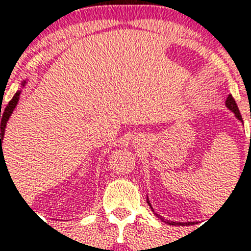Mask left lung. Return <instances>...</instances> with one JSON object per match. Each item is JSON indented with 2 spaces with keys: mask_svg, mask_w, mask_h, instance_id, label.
Segmentation results:
<instances>
[{
  "mask_svg": "<svg viewBox=\"0 0 251 251\" xmlns=\"http://www.w3.org/2000/svg\"><path fill=\"white\" fill-rule=\"evenodd\" d=\"M226 106L228 108V109L233 112L234 116H236V118H237L238 121H241L242 124H244V121H242V117H241V113H240L237 104H236V101H234V99H233V96H232V95H228V98H226ZM147 203H149L150 207H151V210H152L153 214L156 215L157 218L160 219L161 222L167 223V224H169V226H190V224H194V222H171V220H167V219H164L163 216H160L159 214H156V212L153 211L152 206H151V203H150L149 195H147Z\"/></svg>",
  "mask_w": 251,
  "mask_h": 251,
  "instance_id": "8db88e82",
  "label": "left lung"
}]
</instances>
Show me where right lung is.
<instances>
[{
	"label": "right lung",
	"instance_id": "1",
	"mask_svg": "<svg viewBox=\"0 0 251 251\" xmlns=\"http://www.w3.org/2000/svg\"><path fill=\"white\" fill-rule=\"evenodd\" d=\"M25 86V80L22 83V87ZM22 90H18L15 92V95L13 96V99L10 100L9 104L6 105V108L3 110H0V118H1V125H0V161L3 157V151H2V142H3V135H5V129L6 125H7V121H9L10 116L13 114L14 109L17 108L18 101H19V95H21Z\"/></svg>",
	"mask_w": 251,
	"mask_h": 251
}]
</instances>
